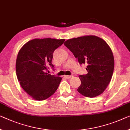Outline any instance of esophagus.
Wrapping results in <instances>:
<instances>
[{
	"instance_id": "obj_1",
	"label": "esophagus",
	"mask_w": 130,
	"mask_h": 130,
	"mask_svg": "<svg viewBox=\"0 0 130 130\" xmlns=\"http://www.w3.org/2000/svg\"><path fill=\"white\" fill-rule=\"evenodd\" d=\"M64 77L67 79H70L71 78L73 77V75H64Z\"/></svg>"
}]
</instances>
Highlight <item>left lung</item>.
Wrapping results in <instances>:
<instances>
[{
  "label": "left lung",
  "mask_w": 130,
  "mask_h": 130,
  "mask_svg": "<svg viewBox=\"0 0 130 130\" xmlns=\"http://www.w3.org/2000/svg\"><path fill=\"white\" fill-rule=\"evenodd\" d=\"M80 64H85L88 73L79 75L77 91L86 97L94 98L103 92L111 81L115 61L112 51L104 40L94 35L68 39L64 43Z\"/></svg>",
  "instance_id": "1"
}]
</instances>
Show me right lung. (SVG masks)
Listing matches in <instances>:
<instances>
[{"mask_svg":"<svg viewBox=\"0 0 130 130\" xmlns=\"http://www.w3.org/2000/svg\"><path fill=\"white\" fill-rule=\"evenodd\" d=\"M65 39H34L25 43L18 53L15 69L23 89L33 99L43 101L58 88L61 78L46 73L52 63L54 51Z\"/></svg>","mask_w":130,"mask_h":130,"instance_id":"1","label":"right lung"}]
</instances>
